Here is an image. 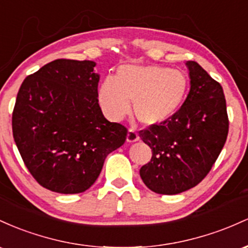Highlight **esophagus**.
<instances>
[{
	"instance_id": "obj_1",
	"label": "esophagus",
	"mask_w": 248,
	"mask_h": 248,
	"mask_svg": "<svg viewBox=\"0 0 248 248\" xmlns=\"http://www.w3.org/2000/svg\"><path fill=\"white\" fill-rule=\"evenodd\" d=\"M138 139H139V136H138V133L136 132V130L129 129V131H127V135H126L127 143H135V141H137Z\"/></svg>"
}]
</instances>
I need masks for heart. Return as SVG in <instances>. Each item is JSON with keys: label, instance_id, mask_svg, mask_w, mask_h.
<instances>
[{"label": "heart", "instance_id": "b5f03b06", "mask_svg": "<svg viewBox=\"0 0 248 248\" xmlns=\"http://www.w3.org/2000/svg\"><path fill=\"white\" fill-rule=\"evenodd\" d=\"M188 79L183 71L159 65L124 64L116 77L108 76L98 89V102L111 121H121L133 112L147 126L170 121L184 104Z\"/></svg>", "mask_w": 248, "mask_h": 248}]
</instances>
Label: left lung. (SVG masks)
I'll list each match as a JSON object with an SVG mask.
<instances>
[{"instance_id":"obj_1","label":"left lung","mask_w":248,"mask_h":248,"mask_svg":"<svg viewBox=\"0 0 248 248\" xmlns=\"http://www.w3.org/2000/svg\"><path fill=\"white\" fill-rule=\"evenodd\" d=\"M190 93L180 110L164 124L139 131L152 149L140 178L151 191L178 194L198 185L220 155L229 133L221 85L197 62H186Z\"/></svg>"}]
</instances>
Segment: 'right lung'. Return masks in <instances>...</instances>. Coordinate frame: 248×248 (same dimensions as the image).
Segmentation results:
<instances>
[{
  "label": "right lung",
  "instance_id": "1",
  "mask_svg": "<svg viewBox=\"0 0 248 248\" xmlns=\"http://www.w3.org/2000/svg\"><path fill=\"white\" fill-rule=\"evenodd\" d=\"M94 66L93 61H52L23 80L16 98V146L38 184L57 193L87 191L107 155L126 139V127L103 115Z\"/></svg>",
  "mask_w": 248,
  "mask_h": 248
}]
</instances>
